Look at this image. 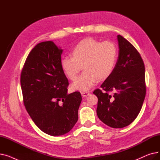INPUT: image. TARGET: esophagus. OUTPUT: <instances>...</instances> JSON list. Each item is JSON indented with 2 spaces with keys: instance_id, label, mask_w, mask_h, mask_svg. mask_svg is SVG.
<instances>
[{
  "instance_id": "obj_1",
  "label": "esophagus",
  "mask_w": 160,
  "mask_h": 160,
  "mask_svg": "<svg viewBox=\"0 0 160 160\" xmlns=\"http://www.w3.org/2000/svg\"><path fill=\"white\" fill-rule=\"evenodd\" d=\"M81 94H82V97H87L88 95H89V93H88V92H87V91H82L81 92Z\"/></svg>"
}]
</instances>
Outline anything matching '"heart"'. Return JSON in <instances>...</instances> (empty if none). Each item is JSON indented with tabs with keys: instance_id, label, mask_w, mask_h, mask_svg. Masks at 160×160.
I'll use <instances>...</instances> for the list:
<instances>
[{
	"instance_id": "obj_1",
	"label": "heart",
	"mask_w": 160,
	"mask_h": 160,
	"mask_svg": "<svg viewBox=\"0 0 160 160\" xmlns=\"http://www.w3.org/2000/svg\"><path fill=\"white\" fill-rule=\"evenodd\" d=\"M71 57L63 58L61 68L74 81L82 69L84 71L71 85L73 90L86 91L98 80L108 78L113 72L118 59V48L112 41L102 42L94 38L83 39L74 47Z\"/></svg>"
}]
</instances>
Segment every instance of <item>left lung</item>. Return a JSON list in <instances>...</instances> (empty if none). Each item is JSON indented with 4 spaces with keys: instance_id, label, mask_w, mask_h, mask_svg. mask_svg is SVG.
<instances>
[{
    "instance_id": "left-lung-1",
    "label": "left lung",
    "mask_w": 160,
    "mask_h": 160,
    "mask_svg": "<svg viewBox=\"0 0 160 160\" xmlns=\"http://www.w3.org/2000/svg\"><path fill=\"white\" fill-rule=\"evenodd\" d=\"M119 56L112 74L93 91L99 119L114 128L127 127L139 113L146 95L145 65L128 41L117 36ZM111 92H113L112 94Z\"/></svg>"
}]
</instances>
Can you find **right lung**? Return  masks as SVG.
Here are the masks:
<instances>
[{
    "label": "right lung",
    "instance_id": "add662e5",
    "mask_svg": "<svg viewBox=\"0 0 160 160\" xmlns=\"http://www.w3.org/2000/svg\"><path fill=\"white\" fill-rule=\"evenodd\" d=\"M62 52L52 41L38 43L21 74L27 112L41 130L52 136L64 135L73 128L82 101L80 92L67 93L69 82L60 65Z\"/></svg>",
    "mask_w": 160,
    "mask_h": 160
}]
</instances>
